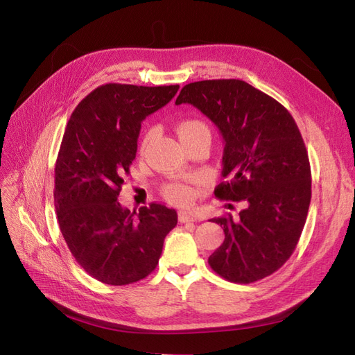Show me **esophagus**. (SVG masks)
Wrapping results in <instances>:
<instances>
[{
	"label": "esophagus",
	"instance_id": "34e87169",
	"mask_svg": "<svg viewBox=\"0 0 355 355\" xmlns=\"http://www.w3.org/2000/svg\"><path fill=\"white\" fill-rule=\"evenodd\" d=\"M196 218L191 216V214H188L187 211H180L179 213V222L180 223H188V222H194Z\"/></svg>",
	"mask_w": 355,
	"mask_h": 355
}]
</instances>
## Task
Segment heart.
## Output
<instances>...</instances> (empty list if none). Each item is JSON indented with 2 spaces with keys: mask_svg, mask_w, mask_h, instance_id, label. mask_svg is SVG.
Masks as SVG:
<instances>
[{
  "mask_svg": "<svg viewBox=\"0 0 355 355\" xmlns=\"http://www.w3.org/2000/svg\"><path fill=\"white\" fill-rule=\"evenodd\" d=\"M151 135H153V132L146 133L144 145L148 144ZM178 135H179V139L182 142V141H188V139H194V137H198V136H210V130H209V127L206 124H204L200 120H197V118H188V120H184V121L179 123ZM168 197H170L171 201L176 202V204L188 206L194 196H192V191L188 187L173 185V187H170V189H168Z\"/></svg>",
  "mask_w": 355,
  "mask_h": 355,
  "instance_id": "b5f03b06",
  "label": "heart"
}]
</instances>
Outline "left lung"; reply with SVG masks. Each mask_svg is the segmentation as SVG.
<instances>
[{
  "label": "left lung",
  "instance_id": "left-lung-1",
  "mask_svg": "<svg viewBox=\"0 0 355 355\" xmlns=\"http://www.w3.org/2000/svg\"><path fill=\"white\" fill-rule=\"evenodd\" d=\"M180 103L194 105L222 133L227 180L214 196L245 202L235 219H211L223 225L225 240L209 265L232 283L262 280L292 256L306 220L311 166L302 135L280 102L243 80L187 84Z\"/></svg>",
  "mask_w": 355,
  "mask_h": 355
}]
</instances>
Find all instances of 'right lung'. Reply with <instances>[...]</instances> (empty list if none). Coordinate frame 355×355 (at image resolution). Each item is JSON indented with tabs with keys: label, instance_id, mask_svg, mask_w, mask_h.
I'll return each instance as SVG.
<instances>
[{
	"label": "right lung",
	"instance_id": "obj_1",
	"mask_svg": "<svg viewBox=\"0 0 355 355\" xmlns=\"http://www.w3.org/2000/svg\"><path fill=\"white\" fill-rule=\"evenodd\" d=\"M179 85L110 83L73 110L55 168L59 228L83 270L110 286L141 282L151 274L178 214L153 202L136 211L116 202L136 158L145 118L163 108Z\"/></svg>",
	"mask_w": 355,
	"mask_h": 355
}]
</instances>
